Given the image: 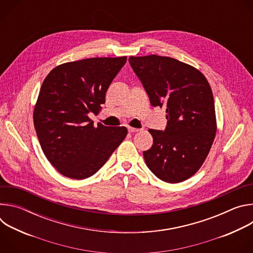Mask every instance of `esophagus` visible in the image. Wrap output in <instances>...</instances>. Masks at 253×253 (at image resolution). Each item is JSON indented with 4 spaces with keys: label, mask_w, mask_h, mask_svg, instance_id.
<instances>
[{
    "label": "esophagus",
    "mask_w": 253,
    "mask_h": 253,
    "mask_svg": "<svg viewBox=\"0 0 253 253\" xmlns=\"http://www.w3.org/2000/svg\"><path fill=\"white\" fill-rule=\"evenodd\" d=\"M128 131H129V133H135V132L140 131V129H138V128H133V127H128Z\"/></svg>",
    "instance_id": "34e87169"
}]
</instances>
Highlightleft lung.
Wrapping results in <instances>:
<instances>
[{
    "label": "left lung",
    "instance_id": "obj_1",
    "mask_svg": "<svg viewBox=\"0 0 253 253\" xmlns=\"http://www.w3.org/2000/svg\"><path fill=\"white\" fill-rule=\"evenodd\" d=\"M129 63L151 105L167 113L164 131L149 129L153 145L143 152L146 165L165 182H182L202 166L215 138L210 85L199 70L174 58L130 56Z\"/></svg>",
    "mask_w": 253,
    "mask_h": 253
}]
</instances>
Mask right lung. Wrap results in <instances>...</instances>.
Wrapping results in <instances>:
<instances>
[{
	"label": "right lung",
	"instance_id": "obj_1",
	"mask_svg": "<svg viewBox=\"0 0 253 253\" xmlns=\"http://www.w3.org/2000/svg\"><path fill=\"white\" fill-rule=\"evenodd\" d=\"M127 57L89 58L54 68L45 78L34 108V125L42 150L62 175H94L125 139L126 127L94 126L105 94Z\"/></svg>",
	"mask_w": 253,
	"mask_h": 253
}]
</instances>
